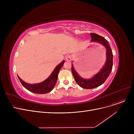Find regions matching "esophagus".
<instances>
[{
  "mask_svg": "<svg viewBox=\"0 0 134 134\" xmlns=\"http://www.w3.org/2000/svg\"><path fill=\"white\" fill-rule=\"evenodd\" d=\"M66 60L67 61H71L72 60V56L69 55H68L66 57Z\"/></svg>",
  "mask_w": 134,
  "mask_h": 134,
  "instance_id": "obj_1",
  "label": "esophagus"
}]
</instances>
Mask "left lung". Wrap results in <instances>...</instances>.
I'll use <instances>...</instances> for the list:
<instances>
[{"mask_svg":"<svg viewBox=\"0 0 134 134\" xmlns=\"http://www.w3.org/2000/svg\"><path fill=\"white\" fill-rule=\"evenodd\" d=\"M91 41L97 42L104 45L107 49V61L101 71L90 79H84L80 77L74 71L73 65H72V72L76 83L85 89H91L97 87L106 81L112 69L113 66V54L109 42L104 37L99 36L95 33L90 34Z\"/></svg>","mask_w":134,"mask_h":134,"instance_id":"left-lung-1","label":"left lung"}]
</instances>
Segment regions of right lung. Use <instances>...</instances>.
I'll return each mask as SVG.
<instances>
[{
    "label": "right lung",
    "mask_w": 134,
    "mask_h": 134,
    "mask_svg": "<svg viewBox=\"0 0 134 134\" xmlns=\"http://www.w3.org/2000/svg\"><path fill=\"white\" fill-rule=\"evenodd\" d=\"M64 62L65 61H63L62 62H61L59 65L56 67L54 71L52 74L49 76V78L41 83L31 85V84L27 83L23 81L19 78V76H18V78L21 83L22 84V85L30 92L37 94L47 93L50 92L54 87L56 81H57L59 72L63 64H64Z\"/></svg>",
    "instance_id": "right-lung-1"
}]
</instances>
